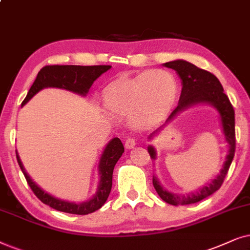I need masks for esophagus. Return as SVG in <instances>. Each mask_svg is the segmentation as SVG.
<instances>
[{
	"label": "esophagus",
	"mask_w": 250,
	"mask_h": 250,
	"mask_svg": "<svg viewBox=\"0 0 250 250\" xmlns=\"http://www.w3.org/2000/svg\"><path fill=\"white\" fill-rule=\"evenodd\" d=\"M125 148H128V149H130V148H132L134 147V146L136 145V141H135V138H132V137H128L127 139H125Z\"/></svg>",
	"instance_id": "esophagus-1"
}]
</instances>
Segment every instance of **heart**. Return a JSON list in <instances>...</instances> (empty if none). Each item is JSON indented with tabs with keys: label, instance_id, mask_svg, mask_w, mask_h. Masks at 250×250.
<instances>
[{
	"label": "heart",
	"instance_id": "obj_1",
	"mask_svg": "<svg viewBox=\"0 0 250 250\" xmlns=\"http://www.w3.org/2000/svg\"><path fill=\"white\" fill-rule=\"evenodd\" d=\"M177 81L166 69L146 71L132 79L120 78L103 90V104L115 114L129 113L135 127L144 128L161 119L174 104Z\"/></svg>",
	"mask_w": 250,
	"mask_h": 250
}]
</instances>
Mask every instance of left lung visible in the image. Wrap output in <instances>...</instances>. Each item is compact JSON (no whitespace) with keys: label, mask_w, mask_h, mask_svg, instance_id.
Returning a JSON list of instances; mask_svg holds the SVG:
<instances>
[{"label":"left lung","mask_w":250,"mask_h":250,"mask_svg":"<svg viewBox=\"0 0 250 250\" xmlns=\"http://www.w3.org/2000/svg\"><path fill=\"white\" fill-rule=\"evenodd\" d=\"M164 66L168 68L175 69L176 73L179 75L182 80V92L181 97H179V102L177 107L170 113L168 119L161 127H159L156 130L152 132L148 136V139H152L155 132L161 130L169 121H171L179 112L184 111L189 106L200 104V103H205V104H210L217 109L221 116V123L223 128V134L225 136L226 142L229 144V152L226 154L225 162L223 165V168L219 171L214 181L207 186L199 189V191L194 193H189V194L182 195V194H175L167 191L162 188L158 178L153 176V186H154L155 191L158 192L159 197L162 200L167 202L169 205L172 206H179V205H189L195 204L204 200L205 198L211 195L217 189L221 188L226 174H228L229 166L232 164L233 160L234 152H235V129H234V109L228 96L224 94V89L219 82V80L216 78L214 74L210 72L205 71L197 67L195 65L191 64V62L186 61H174L169 62L164 64ZM148 153L151 155V159H156V151L153 146L149 145Z\"/></svg>","instance_id":"1"}]
</instances>
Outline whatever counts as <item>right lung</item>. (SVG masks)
<instances>
[{
	"label": "right lung",
	"instance_id": "1",
	"mask_svg": "<svg viewBox=\"0 0 250 250\" xmlns=\"http://www.w3.org/2000/svg\"><path fill=\"white\" fill-rule=\"evenodd\" d=\"M112 66L109 65H97V66H78V65H50L44 66L41 71L39 72L34 83L29 89L27 96L22 102L21 106H24L33 96L38 94L42 89L48 88H61L66 90L73 91L75 94L81 96H85L88 94L89 89L96 80L101 76L103 73L107 72ZM125 152L122 142L118 137L113 138L112 141L106 145L104 152L101 156L98 165V171L101 179H99L97 191L90 200L81 202V204H75V202H69L62 200V199L52 197L51 194L35 184L26 172L24 166H22L21 158L16 151L17 161H18L19 167H21L22 174H24L26 181H27L29 188L34 192V194L41 200L43 204L50 206V207L56 209V210L68 212V214L75 215H88L102 208V206L107 200L109 192L112 188V177L113 170L116 162L121 158L122 153Z\"/></svg>",
	"mask_w": 250,
	"mask_h": 250
}]
</instances>
